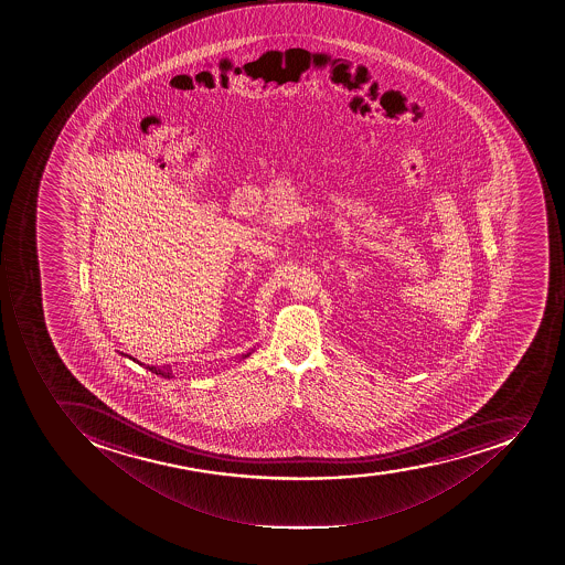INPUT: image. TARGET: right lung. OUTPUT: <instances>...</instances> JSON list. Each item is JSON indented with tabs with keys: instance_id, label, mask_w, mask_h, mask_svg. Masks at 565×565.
Masks as SVG:
<instances>
[{
	"instance_id": "right-lung-1",
	"label": "right lung",
	"mask_w": 565,
	"mask_h": 565,
	"mask_svg": "<svg viewBox=\"0 0 565 565\" xmlns=\"http://www.w3.org/2000/svg\"><path fill=\"white\" fill-rule=\"evenodd\" d=\"M249 354V353H247ZM247 354H244V356H247ZM150 369L151 373H154V374H162V376H171V373H166V371H162V369H159V367H154V365H151V367H148Z\"/></svg>"
}]
</instances>
